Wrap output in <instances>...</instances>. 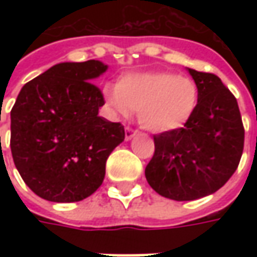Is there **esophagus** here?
Wrapping results in <instances>:
<instances>
[{
  "instance_id": "obj_1",
  "label": "esophagus",
  "mask_w": 257,
  "mask_h": 257,
  "mask_svg": "<svg viewBox=\"0 0 257 257\" xmlns=\"http://www.w3.org/2000/svg\"><path fill=\"white\" fill-rule=\"evenodd\" d=\"M124 133H125V140L128 142V140H132L134 136H136V133L137 132H134L132 127H125V130H124Z\"/></svg>"
}]
</instances>
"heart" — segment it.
Returning <instances> with one entry per match:
<instances>
[{
	"mask_svg": "<svg viewBox=\"0 0 257 257\" xmlns=\"http://www.w3.org/2000/svg\"><path fill=\"white\" fill-rule=\"evenodd\" d=\"M105 98L120 115L137 111L139 123L154 134L172 133L192 120L199 103L197 85L169 71L134 73L105 88Z\"/></svg>",
	"mask_w": 257,
	"mask_h": 257,
	"instance_id": "b5f03b06",
	"label": "heart"
}]
</instances>
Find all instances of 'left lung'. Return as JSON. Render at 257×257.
Instances as JSON below:
<instances>
[{
    "instance_id": "8db88e82",
    "label": "left lung",
    "mask_w": 257,
    "mask_h": 257,
    "mask_svg": "<svg viewBox=\"0 0 257 257\" xmlns=\"http://www.w3.org/2000/svg\"><path fill=\"white\" fill-rule=\"evenodd\" d=\"M199 90L192 120L180 130L154 136L146 179L160 196L187 202L217 192L236 172L244 128L239 105L217 75L187 68Z\"/></svg>"
}]
</instances>
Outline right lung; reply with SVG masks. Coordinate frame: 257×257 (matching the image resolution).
I'll list each match as a JSON object with an SVG mask.
<instances>
[{
  "label": "right lung",
  "instance_id": "obj_1",
  "mask_svg": "<svg viewBox=\"0 0 257 257\" xmlns=\"http://www.w3.org/2000/svg\"><path fill=\"white\" fill-rule=\"evenodd\" d=\"M98 60L60 63L28 81L11 110V153L25 184L48 202H80L104 180L124 127L98 115L103 93L91 83Z\"/></svg>",
  "mask_w": 257,
  "mask_h": 257
}]
</instances>
